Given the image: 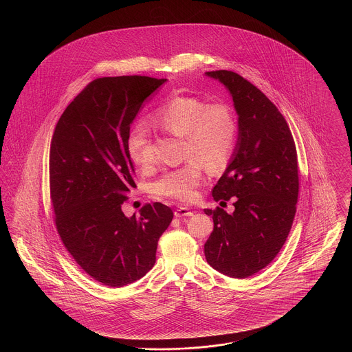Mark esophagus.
<instances>
[{"label": "esophagus", "instance_id": "34e87169", "mask_svg": "<svg viewBox=\"0 0 352 352\" xmlns=\"http://www.w3.org/2000/svg\"><path fill=\"white\" fill-rule=\"evenodd\" d=\"M177 218H184V217H192V211L188 207H178L174 212Z\"/></svg>", "mask_w": 352, "mask_h": 352}]
</instances>
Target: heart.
<instances>
[{
	"instance_id": "1",
	"label": "heart",
	"mask_w": 352,
	"mask_h": 352,
	"mask_svg": "<svg viewBox=\"0 0 352 352\" xmlns=\"http://www.w3.org/2000/svg\"><path fill=\"white\" fill-rule=\"evenodd\" d=\"M151 120L168 133L184 137V157L190 158L154 181L153 194L178 201L194 199L203 181V168L218 171L232 157L237 124L231 108L223 102L207 104L195 96H173L154 109ZM126 149L135 165L149 168L153 164L148 131L142 124L131 131Z\"/></svg>"
}]
</instances>
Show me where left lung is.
I'll return each mask as SVG.
<instances>
[{"mask_svg":"<svg viewBox=\"0 0 352 352\" xmlns=\"http://www.w3.org/2000/svg\"><path fill=\"white\" fill-rule=\"evenodd\" d=\"M206 75L230 91L239 137L212 190L215 201L232 198L234 211L204 210L214 219L204 254L220 273L245 278L272 263L290 232L300 188L297 151L284 116L257 87L227 69Z\"/></svg>","mask_w":352,"mask_h":352,"instance_id":"left-lung-1","label":"left lung"}]
</instances>
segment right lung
I'll list each match as a JSON object with an SVG mask.
<instances>
[{
    "label": "right lung",
    "mask_w": 352,
    "mask_h": 352,
    "mask_svg": "<svg viewBox=\"0 0 352 352\" xmlns=\"http://www.w3.org/2000/svg\"><path fill=\"white\" fill-rule=\"evenodd\" d=\"M166 82L149 76L99 78L71 101L51 138L50 195L66 250L94 280L132 284L155 263L171 208L145 204L126 218L121 204L135 187L126 141L142 102Z\"/></svg>",
    "instance_id": "right-lung-1"
}]
</instances>
